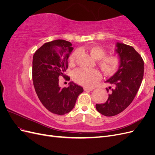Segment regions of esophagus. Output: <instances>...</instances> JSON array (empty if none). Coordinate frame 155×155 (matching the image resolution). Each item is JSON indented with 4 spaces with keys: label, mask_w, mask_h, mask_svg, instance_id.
<instances>
[{
    "label": "esophagus",
    "mask_w": 155,
    "mask_h": 155,
    "mask_svg": "<svg viewBox=\"0 0 155 155\" xmlns=\"http://www.w3.org/2000/svg\"><path fill=\"white\" fill-rule=\"evenodd\" d=\"M84 90H85V91H91L94 90V88H90V87H85V88H84Z\"/></svg>",
    "instance_id": "34e87169"
}]
</instances>
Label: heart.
<instances>
[{
	"mask_svg": "<svg viewBox=\"0 0 155 155\" xmlns=\"http://www.w3.org/2000/svg\"><path fill=\"white\" fill-rule=\"evenodd\" d=\"M88 53L96 60H99L98 65L105 75L111 76L114 74L119 69L120 59L117 55H107V51L100 46H92L88 48ZM79 54V50H76L70 54L69 63L74 64ZM73 80L85 87H93L100 80L101 75L97 69L79 68L75 70L72 75Z\"/></svg>",
	"mask_w": 155,
	"mask_h": 155,
	"instance_id": "heart-1",
	"label": "heart"
}]
</instances>
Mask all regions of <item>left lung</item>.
<instances>
[{
	"label": "left lung",
	"instance_id": "obj_1",
	"mask_svg": "<svg viewBox=\"0 0 155 155\" xmlns=\"http://www.w3.org/2000/svg\"><path fill=\"white\" fill-rule=\"evenodd\" d=\"M120 59L118 71L106 82L114 88H107L109 97L104 104H96L97 110L106 116L120 114L127 107L139 90L143 77V60L133 46L124 43L116 44ZM111 91H110V89Z\"/></svg>",
	"mask_w": 155,
	"mask_h": 155
}]
</instances>
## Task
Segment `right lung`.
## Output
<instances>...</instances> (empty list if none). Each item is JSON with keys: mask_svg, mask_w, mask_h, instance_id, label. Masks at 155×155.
Returning <instances> with one entry per match:
<instances>
[{"mask_svg": "<svg viewBox=\"0 0 155 155\" xmlns=\"http://www.w3.org/2000/svg\"><path fill=\"white\" fill-rule=\"evenodd\" d=\"M72 45L62 39L50 41L41 46L33 57L32 79L37 95L46 109L58 115L71 111L83 92V87L72 81L68 87L59 86V77L70 80L64 72L68 67Z\"/></svg>", "mask_w": 155, "mask_h": 155, "instance_id": "add662e5", "label": "right lung"}]
</instances>
